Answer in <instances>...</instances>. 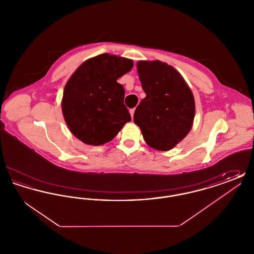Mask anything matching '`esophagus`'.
Masks as SVG:
<instances>
[{
  "label": "esophagus",
  "mask_w": 254,
  "mask_h": 254,
  "mask_svg": "<svg viewBox=\"0 0 254 254\" xmlns=\"http://www.w3.org/2000/svg\"><path fill=\"white\" fill-rule=\"evenodd\" d=\"M134 111H135V109H129V112H130V115H131V117H132V118L133 115H134Z\"/></svg>",
  "instance_id": "obj_1"
}]
</instances>
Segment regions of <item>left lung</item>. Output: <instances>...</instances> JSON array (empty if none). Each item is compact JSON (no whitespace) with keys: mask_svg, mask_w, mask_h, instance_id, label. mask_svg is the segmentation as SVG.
Returning <instances> with one entry per match:
<instances>
[{"mask_svg":"<svg viewBox=\"0 0 254 254\" xmlns=\"http://www.w3.org/2000/svg\"><path fill=\"white\" fill-rule=\"evenodd\" d=\"M137 71L145 97L133 120L150 147L167 151L190 131L195 102L190 86L173 66L161 61H139Z\"/></svg>","mask_w":254,"mask_h":254,"instance_id":"8db88e82","label":"left lung"}]
</instances>
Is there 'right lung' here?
I'll return each mask as SVG.
<instances>
[{"instance_id":"add662e5","label":"right lung","mask_w":254,"mask_h":254,"mask_svg":"<svg viewBox=\"0 0 254 254\" xmlns=\"http://www.w3.org/2000/svg\"><path fill=\"white\" fill-rule=\"evenodd\" d=\"M132 67V60L104 53L74 71L64 85L62 111L77 139L86 145H104L131 121L124 105V86L117 80Z\"/></svg>"}]
</instances>
